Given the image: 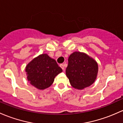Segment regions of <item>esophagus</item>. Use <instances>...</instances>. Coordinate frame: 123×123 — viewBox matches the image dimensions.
I'll list each match as a JSON object with an SVG mask.
<instances>
[{"label": "esophagus", "instance_id": "34e87169", "mask_svg": "<svg viewBox=\"0 0 123 123\" xmlns=\"http://www.w3.org/2000/svg\"><path fill=\"white\" fill-rule=\"evenodd\" d=\"M59 66H60V67L62 68V69H63V70H64V69H65V67H64V64H60V65H59Z\"/></svg>", "mask_w": 123, "mask_h": 123}]
</instances>
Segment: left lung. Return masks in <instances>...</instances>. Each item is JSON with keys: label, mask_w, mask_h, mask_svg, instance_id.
Segmentation results:
<instances>
[{"label": "left lung", "mask_w": 123, "mask_h": 123, "mask_svg": "<svg viewBox=\"0 0 123 123\" xmlns=\"http://www.w3.org/2000/svg\"><path fill=\"white\" fill-rule=\"evenodd\" d=\"M97 73V63L86 54L75 52L69 56L66 75L75 88L82 90L90 86L95 81Z\"/></svg>", "instance_id": "1"}]
</instances>
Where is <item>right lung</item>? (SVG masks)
<instances>
[{
	"label": "right lung",
	"instance_id": "right-lung-1",
	"mask_svg": "<svg viewBox=\"0 0 123 123\" xmlns=\"http://www.w3.org/2000/svg\"><path fill=\"white\" fill-rule=\"evenodd\" d=\"M26 72L31 85L39 90H44L52 84L55 77L62 69L55 59L44 54L30 62L26 67Z\"/></svg>",
	"mask_w": 123,
	"mask_h": 123
}]
</instances>
